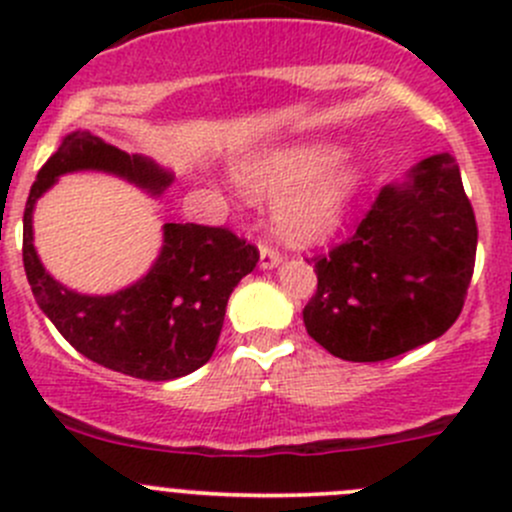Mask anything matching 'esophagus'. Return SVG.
Wrapping results in <instances>:
<instances>
[{
	"instance_id": "esophagus-1",
	"label": "esophagus",
	"mask_w": 512,
	"mask_h": 512,
	"mask_svg": "<svg viewBox=\"0 0 512 512\" xmlns=\"http://www.w3.org/2000/svg\"><path fill=\"white\" fill-rule=\"evenodd\" d=\"M280 262H282V255L275 250V247H270V245L260 247V267H262V270H272V267H277Z\"/></svg>"
}]
</instances>
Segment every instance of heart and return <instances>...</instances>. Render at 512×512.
<instances>
[{
    "label": "heart",
    "mask_w": 512,
    "mask_h": 512,
    "mask_svg": "<svg viewBox=\"0 0 512 512\" xmlns=\"http://www.w3.org/2000/svg\"><path fill=\"white\" fill-rule=\"evenodd\" d=\"M342 146L299 141L262 148L235 160V180L247 198H277L275 230L292 245L324 240L344 223L364 183L361 165Z\"/></svg>",
    "instance_id": "1"
}]
</instances>
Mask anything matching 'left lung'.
I'll use <instances>...</instances> for the list:
<instances>
[{
	"instance_id": "1",
	"label": "left lung",
	"mask_w": 512,
	"mask_h": 512,
	"mask_svg": "<svg viewBox=\"0 0 512 512\" xmlns=\"http://www.w3.org/2000/svg\"><path fill=\"white\" fill-rule=\"evenodd\" d=\"M476 245L456 160H421L381 188L347 242L314 257L307 334L344 361H384L433 342L461 314Z\"/></svg>"
}]
</instances>
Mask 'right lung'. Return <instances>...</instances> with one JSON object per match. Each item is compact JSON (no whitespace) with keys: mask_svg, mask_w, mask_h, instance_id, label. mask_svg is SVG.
I'll list each match as a JSON object with an SVG mask.
<instances>
[{"mask_svg":"<svg viewBox=\"0 0 512 512\" xmlns=\"http://www.w3.org/2000/svg\"><path fill=\"white\" fill-rule=\"evenodd\" d=\"M103 170L160 195L173 173L126 153L89 131L61 141L36 175L24 208V272L36 304L61 337L96 364L146 381H170L200 369L215 352L232 289L255 270L260 252L227 227L165 223L151 270L116 294H79L56 282L34 247V205L59 175Z\"/></svg>","mask_w":512,"mask_h":512,"instance_id":"right-lung-1","label":"right lung"}]
</instances>
